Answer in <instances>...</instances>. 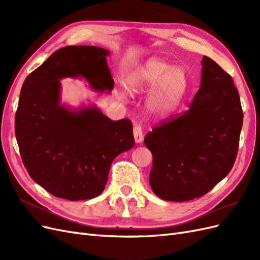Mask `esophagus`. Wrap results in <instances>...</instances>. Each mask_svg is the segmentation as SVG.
Listing matches in <instances>:
<instances>
[{
  "instance_id": "1",
  "label": "esophagus",
  "mask_w": 260,
  "mask_h": 260,
  "mask_svg": "<svg viewBox=\"0 0 260 260\" xmlns=\"http://www.w3.org/2000/svg\"><path fill=\"white\" fill-rule=\"evenodd\" d=\"M133 136H135L136 143H141L143 141V130L142 127L138 123L133 125Z\"/></svg>"
}]
</instances>
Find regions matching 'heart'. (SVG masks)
Returning <instances> with one entry per match:
<instances>
[{"label": "heart", "mask_w": 260, "mask_h": 260, "mask_svg": "<svg viewBox=\"0 0 260 260\" xmlns=\"http://www.w3.org/2000/svg\"><path fill=\"white\" fill-rule=\"evenodd\" d=\"M152 88L146 101L147 111L156 116L170 113L180 103L185 92L184 70L158 58L147 60L131 75L127 89L131 93H138Z\"/></svg>", "instance_id": "heart-1"}]
</instances>
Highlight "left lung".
<instances>
[{
    "mask_svg": "<svg viewBox=\"0 0 260 260\" xmlns=\"http://www.w3.org/2000/svg\"><path fill=\"white\" fill-rule=\"evenodd\" d=\"M201 88L188 111L165 119L144 138L153 154L149 184L160 199L185 202L209 192L232 169L243 111L231 76L202 59Z\"/></svg>",
    "mask_w": 260,
    "mask_h": 260,
    "instance_id": "left-lung-1",
    "label": "left lung"
}]
</instances>
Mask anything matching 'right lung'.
<instances>
[{
  "label": "right lung",
  "instance_id": "obj_1",
  "mask_svg": "<svg viewBox=\"0 0 260 260\" xmlns=\"http://www.w3.org/2000/svg\"><path fill=\"white\" fill-rule=\"evenodd\" d=\"M108 55L98 46H65L22 84L15 116L21 159L34 181L56 198H96L113 160L135 146L128 118L113 121L95 106L74 111L60 104L62 78H84L94 91L113 90Z\"/></svg>",
  "mask_w": 260,
  "mask_h": 260
}]
</instances>
